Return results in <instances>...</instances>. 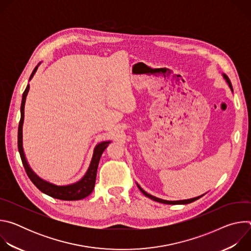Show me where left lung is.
Segmentation results:
<instances>
[{
  "instance_id": "obj_1",
  "label": "left lung",
  "mask_w": 251,
  "mask_h": 251,
  "mask_svg": "<svg viewBox=\"0 0 251 251\" xmlns=\"http://www.w3.org/2000/svg\"><path fill=\"white\" fill-rule=\"evenodd\" d=\"M223 76H224V78L226 80V82L228 83V86L230 87V89H231V91H233V89H232V85H231V82H230V80H229V78L226 75H223ZM137 186H138V188H139V190L144 194L146 197H148L149 199H151V200H153V201H158V202H162V203H167V204H187V203H190V202H193V201H197V200H199L200 198H201L203 195H201V196H199V197H196V198H193V199H190V200H183V201H166V200H162V199H159V198H156V197H154V196H152V195H150V194H148V193H146L144 190H143L138 184H137Z\"/></svg>"
}]
</instances>
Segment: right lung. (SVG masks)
Instances as JSON below:
<instances>
[{
    "mask_svg": "<svg viewBox=\"0 0 251 251\" xmlns=\"http://www.w3.org/2000/svg\"><path fill=\"white\" fill-rule=\"evenodd\" d=\"M40 64H41V62L34 67L33 71L30 75L29 80L33 77L35 71L38 70V67ZM28 90H29V85L27 84L25 90L23 93L22 104H21V120L19 123V129H18V148H19V152L21 155L23 165L25 167L26 175L29 177V180L41 192H43L44 194H46L51 198L57 199V200L78 201V200H82V199L88 197L92 193L94 186H95L97 168H98L100 157H101L102 153L104 152V150L106 149V147L109 145L110 141L101 142L95 146L89 168H88L87 172L85 173V175L82 176L81 180H79L78 182H76L75 184H71V185H67V186H56V185L50 184V183L43 180V178L40 177L29 167V165L26 161V158L25 156L24 148H23V124H24V117H25V98H26Z\"/></svg>",
    "mask_w": 251,
    "mask_h": 251,
    "instance_id": "add662e5",
    "label": "right lung"
}]
</instances>
